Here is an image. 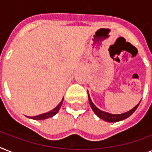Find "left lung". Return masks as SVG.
Instances as JSON below:
<instances>
[{"instance_id": "left-lung-1", "label": "left lung", "mask_w": 152, "mask_h": 152, "mask_svg": "<svg viewBox=\"0 0 152 152\" xmlns=\"http://www.w3.org/2000/svg\"><path fill=\"white\" fill-rule=\"evenodd\" d=\"M88 99H89V102H90L91 107L92 109V110L94 111V113L96 114V115L99 117V118L102 119V120L106 121H108V122H117V121H122L124 119H126L127 118H129V116H131L132 113H134L135 110H137L138 106H139V103L137 104V106L133 107L132 110H130L128 112H125V113H121V114H112V113H109L107 112H105V111H102L101 110H99V108H97L96 106H95V104L93 103L91 99L90 96H89V94H88Z\"/></svg>"}]
</instances>
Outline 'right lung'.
<instances>
[{
	"label": "right lung",
	"mask_w": 152,
	"mask_h": 152,
	"mask_svg": "<svg viewBox=\"0 0 152 152\" xmlns=\"http://www.w3.org/2000/svg\"><path fill=\"white\" fill-rule=\"evenodd\" d=\"M63 99H64V98L62 99L61 102L53 110H50V112L42 113V114H39V115L38 116H34V117H29V118H31V119H34V120H44V119H47V118H52V117H53L55 114H57V113H58V111H59L60 108H61V106L62 105V102H63Z\"/></svg>",
	"instance_id": "add662e5"
}]
</instances>
